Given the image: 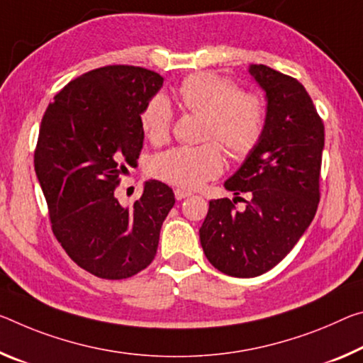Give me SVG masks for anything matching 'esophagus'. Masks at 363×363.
<instances>
[{
  "label": "esophagus",
  "mask_w": 363,
  "mask_h": 363,
  "mask_svg": "<svg viewBox=\"0 0 363 363\" xmlns=\"http://www.w3.org/2000/svg\"><path fill=\"white\" fill-rule=\"evenodd\" d=\"M174 195H176V199H177V200H182V199L189 197V195H191V192H189V191H184V189H176V191H174Z\"/></svg>",
  "instance_id": "esophagus-1"
}]
</instances>
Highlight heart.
I'll return each instance as SVG.
<instances>
[{
	"instance_id": "heart-1",
	"label": "heart",
	"mask_w": 363,
	"mask_h": 363,
	"mask_svg": "<svg viewBox=\"0 0 363 363\" xmlns=\"http://www.w3.org/2000/svg\"><path fill=\"white\" fill-rule=\"evenodd\" d=\"M182 106L205 116L203 140L199 147H176L152 161L158 179L184 189H197L223 171V152L235 161L255 152L267 129V103L258 94L242 91L233 79L213 72H195L177 89ZM172 106L164 95L152 96L140 113V124L153 143L169 139Z\"/></svg>"
}]
</instances>
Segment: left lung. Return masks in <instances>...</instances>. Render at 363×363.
<instances>
[{"mask_svg": "<svg viewBox=\"0 0 363 363\" xmlns=\"http://www.w3.org/2000/svg\"><path fill=\"white\" fill-rule=\"evenodd\" d=\"M250 74L267 91V129L224 182L238 197L211 200L200 228L208 262L235 278L267 273L306 233L318 208L325 147L323 119L297 79L264 65H252ZM238 199L246 203L244 211L235 206Z\"/></svg>", "mask_w": 363, "mask_h": 363, "instance_id": "1", "label": "left lung"}]
</instances>
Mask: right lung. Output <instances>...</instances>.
Wrapping results in <instances>:
<instances>
[{"label":"right lung","instance_id":"add662e5","mask_svg":"<svg viewBox=\"0 0 363 363\" xmlns=\"http://www.w3.org/2000/svg\"><path fill=\"white\" fill-rule=\"evenodd\" d=\"M163 85L145 67L94 69L57 91L43 114L33 164L57 242L85 272L125 279L157 255L174 192L148 181L130 208L121 206V174L143 145L140 113Z\"/></svg>","mask_w":363,"mask_h":363}]
</instances>
